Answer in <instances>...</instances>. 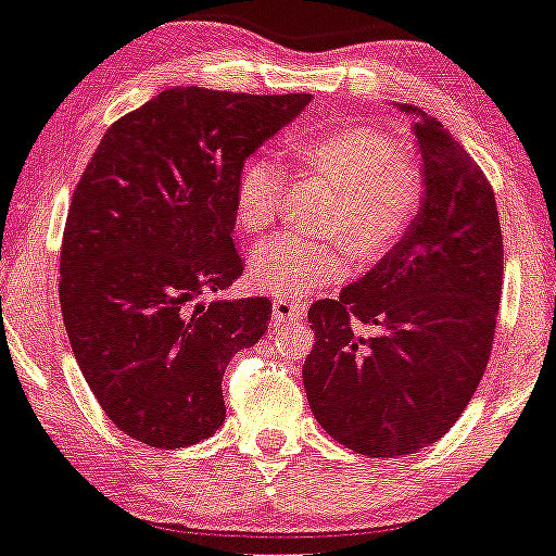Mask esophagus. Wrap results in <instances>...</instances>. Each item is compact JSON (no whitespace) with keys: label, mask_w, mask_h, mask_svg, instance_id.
Masks as SVG:
<instances>
[{"label":"esophagus","mask_w":556,"mask_h":556,"mask_svg":"<svg viewBox=\"0 0 556 556\" xmlns=\"http://www.w3.org/2000/svg\"><path fill=\"white\" fill-rule=\"evenodd\" d=\"M307 307L296 300H276L273 302V326H286L296 324V320L304 318Z\"/></svg>","instance_id":"1"}]
</instances>
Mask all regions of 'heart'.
I'll return each mask as SVG.
<instances>
[{"mask_svg":"<svg viewBox=\"0 0 556 556\" xmlns=\"http://www.w3.org/2000/svg\"><path fill=\"white\" fill-rule=\"evenodd\" d=\"M296 164L339 188L324 232L344 238L363 265L384 260L416 223L421 208V172L403 159L392 137L371 127L302 132L286 142ZM283 177L276 161L252 156L241 164L232 190L238 230L260 236L276 223ZM348 273V252L339 241H307L300 236L270 238L252 254L254 289L280 300H302Z\"/></svg>","mask_w":556,"mask_h":556,"instance_id":"1","label":"heart"}]
</instances>
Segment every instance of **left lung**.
Instances as JSON below:
<instances>
[{"label": "left lung", "instance_id": "obj_1", "mask_svg": "<svg viewBox=\"0 0 556 556\" xmlns=\"http://www.w3.org/2000/svg\"><path fill=\"white\" fill-rule=\"evenodd\" d=\"M414 116L424 199L403 241L307 318L302 379L337 443L368 458L438 443L469 405L491 357L504 241L491 182L438 118Z\"/></svg>", "mask_w": 556, "mask_h": 556}]
</instances>
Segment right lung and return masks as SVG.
I'll use <instances>...</instances> for the list:
<instances>
[{
	"label": "right lung",
	"mask_w": 556,
	"mask_h": 556,
	"mask_svg": "<svg viewBox=\"0 0 556 556\" xmlns=\"http://www.w3.org/2000/svg\"><path fill=\"white\" fill-rule=\"evenodd\" d=\"M307 103L164 89L92 153L65 219L61 309L89 390L129 438L175 451L223 427L225 368L273 313L265 296L204 302L243 273L236 175Z\"/></svg>",
	"instance_id": "obj_1"
}]
</instances>
